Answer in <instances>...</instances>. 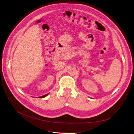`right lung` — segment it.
<instances>
[{
    "instance_id": "obj_1",
    "label": "right lung",
    "mask_w": 134,
    "mask_h": 134,
    "mask_svg": "<svg viewBox=\"0 0 134 134\" xmlns=\"http://www.w3.org/2000/svg\"><path fill=\"white\" fill-rule=\"evenodd\" d=\"M48 94H45V95H44V96H42L40 97V98H44V97H46ZM38 98H39V97H38Z\"/></svg>"
}]
</instances>
